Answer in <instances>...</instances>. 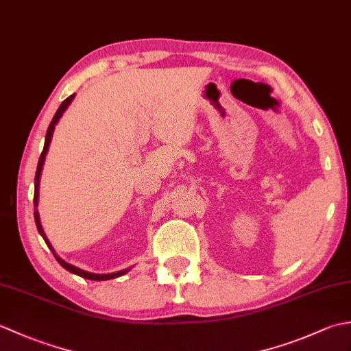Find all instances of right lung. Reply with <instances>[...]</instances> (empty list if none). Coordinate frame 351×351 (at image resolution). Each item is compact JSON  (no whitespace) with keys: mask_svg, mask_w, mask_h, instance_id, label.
<instances>
[{"mask_svg":"<svg viewBox=\"0 0 351 351\" xmlns=\"http://www.w3.org/2000/svg\"><path fill=\"white\" fill-rule=\"evenodd\" d=\"M73 98H75V93L71 95L69 98H66V99L62 102V106L58 107L57 113L54 114V117H52V121H51V123H49V126H48V130H47V136H45L43 151H42V154H40L39 162H37V170H36V176H34V199H33L34 206H36V210H34V221H36L37 230H39V234L42 235V238L45 240V243H47V245H48V247L51 249V252L54 253V256H56V259H57V263L60 264L63 268H66V270L71 271V273H73V274L81 276V278H84V279H90V280H110V279H116V278H119V276H123V274H126V273H128V271L131 270L132 267L123 268V270H121V271H114V273L98 274V273L84 271V270H81V268H78V267H75V265L68 264V263H66V261H63L60 256L57 255L56 250H54V247H52L51 243H49V240L47 238V235H45V232H43V228H42V223H40V217H39V211H37V205H39V185H40V175H42V170H43L45 158H47V154H48V151H49V143H51L52 134H54L56 125L58 123V121H60V117L63 116V113L66 111V108H68V107L71 106V102L73 101Z\"/></svg>","mask_w":351,"mask_h":351,"instance_id":"right-lung-1","label":"right lung"}]
</instances>
